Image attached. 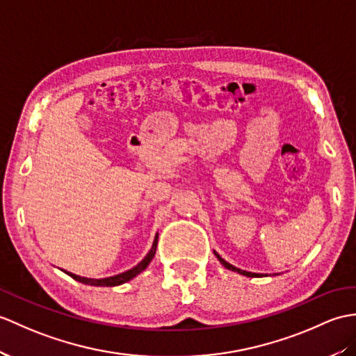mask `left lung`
<instances>
[{
	"mask_svg": "<svg viewBox=\"0 0 356 356\" xmlns=\"http://www.w3.org/2000/svg\"><path fill=\"white\" fill-rule=\"evenodd\" d=\"M213 254L217 256V259L221 262V266H225L227 270H232V271H235V273H239V275H243V276H247V277H259V276H271V275H262V273H252V271H245V270H241V268H238V267H235V266H232V264H229L227 261H225L221 258V256L213 250ZM279 275V273H277ZM275 276V275H273Z\"/></svg>",
	"mask_w": 356,
	"mask_h": 356,
	"instance_id": "obj_1",
	"label": "left lung"
}]
</instances>
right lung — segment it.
<instances>
[{"label": "right lung", "mask_w": 356, "mask_h": 356, "mask_svg": "<svg viewBox=\"0 0 356 356\" xmlns=\"http://www.w3.org/2000/svg\"><path fill=\"white\" fill-rule=\"evenodd\" d=\"M158 236H159V234H156L154 241L152 244V249L148 250V253L145 254V258L140 261L139 264H136L134 268H130V270L124 271V273H120V275H115V276H111V277H103V279H92V277H81V276L74 275V273L66 271V270H63V271L68 276H71L72 279H76V280H79V282L85 284V285H90V286H117V285H121L124 282H127V280H131L134 277H136L139 273H143L148 267V264H150L152 259L154 258L156 247H158Z\"/></svg>", "instance_id": "obj_1"}]
</instances>
